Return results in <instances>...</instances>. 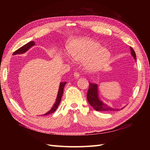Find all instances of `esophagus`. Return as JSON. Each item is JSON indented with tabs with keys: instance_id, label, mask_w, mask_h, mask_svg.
I'll return each mask as SVG.
<instances>
[{
	"instance_id": "obj_1",
	"label": "esophagus",
	"mask_w": 150,
	"mask_h": 150,
	"mask_svg": "<svg viewBox=\"0 0 150 150\" xmlns=\"http://www.w3.org/2000/svg\"><path fill=\"white\" fill-rule=\"evenodd\" d=\"M74 78H75L78 79V78H79V74L78 73V72H75L74 73Z\"/></svg>"
}]
</instances>
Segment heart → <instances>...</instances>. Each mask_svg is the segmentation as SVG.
I'll list each match as a JSON object with an SVG mask.
<instances>
[{
    "label": "heart",
    "instance_id": "heart-1",
    "mask_svg": "<svg viewBox=\"0 0 150 150\" xmlns=\"http://www.w3.org/2000/svg\"><path fill=\"white\" fill-rule=\"evenodd\" d=\"M70 56L77 61H83L84 69L89 72L98 71L105 66L111 53L101 44L91 39L77 40L69 49Z\"/></svg>",
    "mask_w": 150,
    "mask_h": 150
}]
</instances>
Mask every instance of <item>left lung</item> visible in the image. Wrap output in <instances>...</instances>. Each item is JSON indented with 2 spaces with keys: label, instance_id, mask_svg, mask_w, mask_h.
<instances>
[{
  "label": "left lung",
  "instance_id": "1",
  "mask_svg": "<svg viewBox=\"0 0 150 150\" xmlns=\"http://www.w3.org/2000/svg\"><path fill=\"white\" fill-rule=\"evenodd\" d=\"M131 54L134 58V59L137 60V56H136L135 52L133 49L130 47ZM87 99L89 104L95 110L97 111H105L110 112L113 111H120V109L112 108L108 104L104 103L102 100H101L99 96L98 93V86L97 84L89 83V89L87 93Z\"/></svg>",
  "mask_w": 150,
  "mask_h": 150
}]
</instances>
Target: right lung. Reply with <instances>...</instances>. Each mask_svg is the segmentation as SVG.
Here are the masks:
<instances>
[{
    "label": "right lung",
    "mask_w": 150,
    "mask_h": 150,
    "mask_svg": "<svg viewBox=\"0 0 150 150\" xmlns=\"http://www.w3.org/2000/svg\"><path fill=\"white\" fill-rule=\"evenodd\" d=\"M34 45H35V42L34 41H30L29 42L27 43L26 44L24 45V46L21 47L19 49H17V51H16L14 52L13 53V55L24 54V53H25V52H26L27 51H28L30 47L34 46ZM66 84V82H61L60 83L59 88L57 96V98L56 99L55 103H54V104L53 106L52 107V108L51 109V110H50L48 112H47L46 113H45L44 115H42V116H45V115H49V114H51V113H53L54 111H55L57 110V108H58L59 104V103H60V102L61 101V98L62 96L63 91H64V88Z\"/></svg>",
    "instance_id": "obj_1"
}]
</instances>
